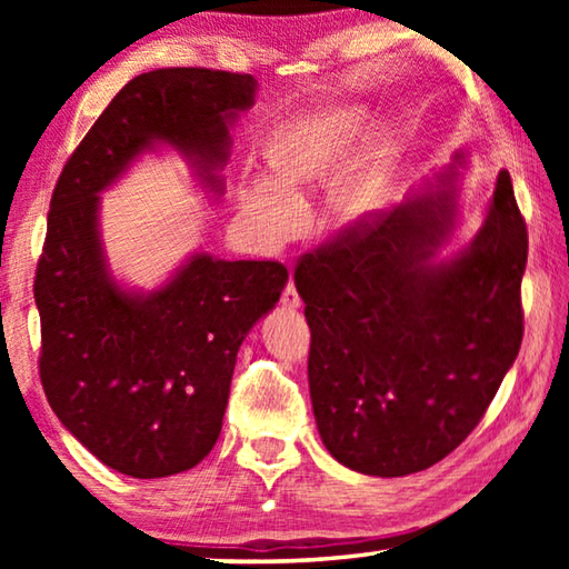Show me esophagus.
<instances>
[{"label":"esophagus","mask_w":569,"mask_h":569,"mask_svg":"<svg viewBox=\"0 0 569 569\" xmlns=\"http://www.w3.org/2000/svg\"><path fill=\"white\" fill-rule=\"evenodd\" d=\"M281 306L288 308V311H296V308H301V296L296 293V286H293L291 281H288L286 291H283V296H281Z\"/></svg>","instance_id":"esophagus-1"}]
</instances>
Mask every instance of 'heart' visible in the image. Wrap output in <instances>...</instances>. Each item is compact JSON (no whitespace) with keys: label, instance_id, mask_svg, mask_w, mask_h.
<instances>
[{"label":"heart","instance_id":"heart-1","mask_svg":"<svg viewBox=\"0 0 569 569\" xmlns=\"http://www.w3.org/2000/svg\"><path fill=\"white\" fill-rule=\"evenodd\" d=\"M369 112L356 102H326L278 122L263 142L271 178L256 176L240 186L243 210L258 238L281 246L301 226V196L339 170L359 142ZM391 196V158L371 148L331 188V210L341 223H361Z\"/></svg>","mask_w":569,"mask_h":569}]
</instances>
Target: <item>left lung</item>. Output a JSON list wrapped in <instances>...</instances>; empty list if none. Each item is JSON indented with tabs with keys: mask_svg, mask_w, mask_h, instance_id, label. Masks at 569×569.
<instances>
[{
	"mask_svg": "<svg viewBox=\"0 0 569 569\" xmlns=\"http://www.w3.org/2000/svg\"><path fill=\"white\" fill-rule=\"evenodd\" d=\"M465 170L459 150L391 213L296 266L316 427L331 457L361 475L403 477L445 459L519 353L527 226L507 170L471 243L439 258L459 223Z\"/></svg>",
	"mask_w": 569,
	"mask_h": 569,
	"instance_id": "8db88e82",
	"label": "left lung"
}]
</instances>
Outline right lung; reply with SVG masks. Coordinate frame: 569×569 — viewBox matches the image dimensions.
Returning a JSON list of instances; mask_svg holds the SVG:
<instances>
[{
  "label": "right lung",
  "instance_id": "add662e5",
  "mask_svg": "<svg viewBox=\"0 0 569 569\" xmlns=\"http://www.w3.org/2000/svg\"><path fill=\"white\" fill-rule=\"evenodd\" d=\"M256 92L253 74L142 72L84 134L52 192L34 278L40 379L62 427L120 475L170 477L208 457L240 343L276 308L288 271L196 250L152 291L124 286L104 253L100 196L146 152L172 150L220 200L230 128Z\"/></svg>",
  "mask_w": 569,
  "mask_h": 569
}]
</instances>
